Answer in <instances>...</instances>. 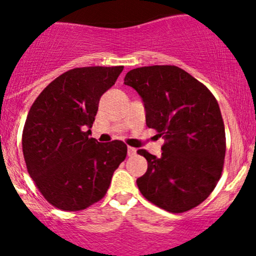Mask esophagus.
I'll return each mask as SVG.
<instances>
[{
    "label": "esophagus",
    "instance_id": "34e87169",
    "mask_svg": "<svg viewBox=\"0 0 256 256\" xmlns=\"http://www.w3.org/2000/svg\"><path fill=\"white\" fill-rule=\"evenodd\" d=\"M137 153V150L134 148V147H128V154L130 156V157H132V156H135Z\"/></svg>",
    "mask_w": 256,
    "mask_h": 256
}]
</instances>
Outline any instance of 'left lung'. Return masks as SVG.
Masks as SVG:
<instances>
[{"label":"left lung","mask_w":256,"mask_h":256,"mask_svg":"<svg viewBox=\"0 0 256 256\" xmlns=\"http://www.w3.org/2000/svg\"><path fill=\"white\" fill-rule=\"evenodd\" d=\"M124 83L142 98L147 126L166 140L160 157L138 150L148 162L136 180L140 192L173 214L200 205L214 192L224 163V124L214 94L168 64L131 70Z\"/></svg>","instance_id":"8db88e82"}]
</instances>
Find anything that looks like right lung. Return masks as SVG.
I'll list each match as a JSON object with an SVG mask.
<instances>
[{"instance_id":"obj_1","label":"right lung","mask_w":256,"mask_h":256,"mask_svg":"<svg viewBox=\"0 0 256 256\" xmlns=\"http://www.w3.org/2000/svg\"><path fill=\"white\" fill-rule=\"evenodd\" d=\"M124 66L80 67L58 76L39 94L24 125L22 146L29 176L52 206L80 211L104 198L126 158L122 141L90 137L100 96Z\"/></svg>"}]
</instances>
